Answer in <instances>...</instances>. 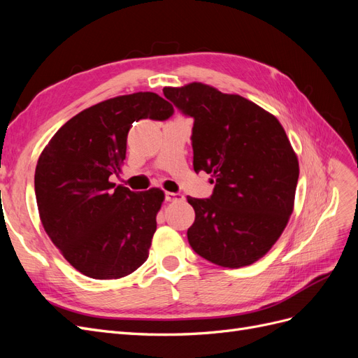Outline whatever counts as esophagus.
<instances>
[{"label":"esophagus","mask_w":358,"mask_h":358,"mask_svg":"<svg viewBox=\"0 0 358 358\" xmlns=\"http://www.w3.org/2000/svg\"><path fill=\"white\" fill-rule=\"evenodd\" d=\"M183 196L178 192H166V201H182Z\"/></svg>","instance_id":"esophagus-1"}]
</instances>
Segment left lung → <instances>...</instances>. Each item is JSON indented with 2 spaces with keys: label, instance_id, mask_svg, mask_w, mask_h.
Instances as JSON below:
<instances>
[{
  "label": "left lung",
  "instance_id": "1",
  "mask_svg": "<svg viewBox=\"0 0 358 358\" xmlns=\"http://www.w3.org/2000/svg\"><path fill=\"white\" fill-rule=\"evenodd\" d=\"M194 119V170L210 173L209 199L187 197L196 212L188 242L222 267L255 263L282 234L294 206L299 161L278 119L241 95L203 83L164 88Z\"/></svg>",
  "mask_w": 358,
  "mask_h": 358
}]
</instances>
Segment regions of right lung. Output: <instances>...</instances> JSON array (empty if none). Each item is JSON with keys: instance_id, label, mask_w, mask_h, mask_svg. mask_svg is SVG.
<instances>
[{"instance_id": "right-lung-1", "label": "right lung", "mask_w": 358, "mask_h": 358, "mask_svg": "<svg viewBox=\"0 0 358 358\" xmlns=\"http://www.w3.org/2000/svg\"><path fill=\"white\" fill-rule=\"evenodd\" d=\"M173 112L154 92L115 96L73 116L43 149L34 176L40 220L85 276L124 278L146 262L164 192L115 188L109 178L121 171L133 122Z\"/></svg>"}]
</instances>
